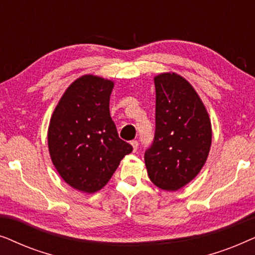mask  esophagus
<instances>
[{
	"mask_svg": "<svg viewBox=\"0 0 255 255\" xmlns=\"http://www.w3.org/2000/svg\"><path fill=\"white\" fill-rule=\"evenodd\" d=\"M131 145H132V148H133V151H134V152L137 151V148H138V141H137V140H132V141H131Z\"/></svg>",
	"mask_w": 255,
	"mask_h": 255,
	"instance_id": "obj_1",
	"label": "esophagus"
}]
</instances>
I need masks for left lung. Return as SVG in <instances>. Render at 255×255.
<instances>
[{
    "mask_svg": "<svg viewBox=\"0 0 255 255\" xmlns=\"http://www.w3.org/2000/svg\"><path fill=\"white\" fill-rule=\"evenodd\" d=\"M155 134L145 152L149 180L162 190L176 191L203 168L211 147L207 108L194 87L176 73L154 76Z\"/></svg>",
    "mask_w": 255,
    "mask_h": 255,
    "instance_id": "left-lung-1",
    "label": "left lung"
}]
</instances>
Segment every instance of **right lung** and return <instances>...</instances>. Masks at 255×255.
<instances>
[{
    "label": "right lung",
    "instance_id": "obj_1",
    "mask_svg": "<svg viewBox=\"0 0 255 255\" xmlns=\"http://www.w3.org/2000/svg\"><path fill=\"white\" fill-rule=\"evenodd\" d=\"M114 81L87 74L72 82L59 100L47 131L48 152L59 175L76 190L102 189L132 152L118 137L109 101Z\"/></svg>",
    "mask_w": 255,
    "mask_h": 255
}]
</instances>
